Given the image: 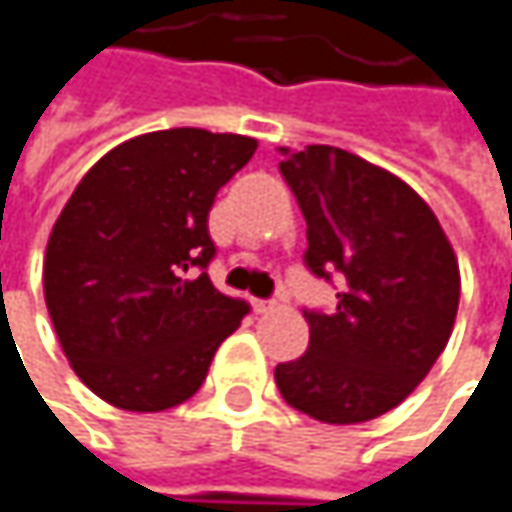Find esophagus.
<instances>
[{
  "instance_id": "esophagus-1",
  "label": "esophagus",
  "mask_w": 512,
  "mask_h": 512,
  "mask_svg": "<svg viewBox=\"0 0 512 512\" xmlns=\"http://www.w3.org/2000/svg\"><path fill=\"white\" fill-rule=\"evenodd\" d=\"M252 308H255V314H269V311L275 308V302H266V299H252Z\"/></svg>"
}]
</instances>
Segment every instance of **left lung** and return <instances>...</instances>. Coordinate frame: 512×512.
Returning a JSON list of instances; mask_svg holds the SVG:
<instances>
[{
    "label": "left lung",
    "mask_w": 512,
    "mask_h": 512,
    "mask_svg": "<svg viewBox=\"0 0 512 512\" xmlns=\"http://www.w3.org/2000/svg\"><path fill=\"white\" fill-rule=\"evenodd\" d=\"M281 174L308 222L305 263L344 275L335 314L305 311V356L275 367L281 397L323 424L400 406L448 347L460 263L427 201L397 174L332 148L284 151Z\"/></svg>",
    "instance_id": "obj_1"
}]
</instances>
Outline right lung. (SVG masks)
<instances>
[{
    "label": "right lung",
    "instance_id": "right-lung-1",
    "mask_svg": "<svg viewBox=\"0 0 512 512\" xmlns=\"http://www.w3.org/2000/svg\"><path fill=\"white\" fill-rule=\"evenodd\" d=\"M257 142L198 127L156 130L100 156L44 255V299L76 376L124 412L189 400L249 305L213 287L207 216Z\"/></svg>",
    "mask_w": 512,
    "mask_h": 512
}]
</instances>
